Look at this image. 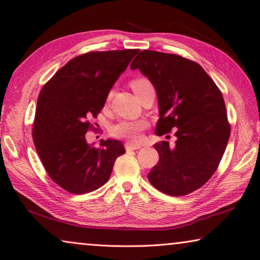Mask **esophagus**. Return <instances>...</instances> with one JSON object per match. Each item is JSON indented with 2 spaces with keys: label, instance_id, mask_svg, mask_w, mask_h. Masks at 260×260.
I'll return each mask as SVG.
<instances>
[{
  "label": "esophagus",
  "instance_id": "34e87169",
  "mask_svg": "<svg viewBox=\"0 0 260 260\" xmlns=\"http://www.w3.org/2000/svg\"><path fill=\"white\" fill-rule=\"evenodd\" d=\"M141 147H142V145L134 144V143H131V142H127L125 144L126 150H139V148H141Z\"/></svg>",
  "mask_w": 260,
  "mask_h": 260
}]
</instances>
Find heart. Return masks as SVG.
Returning a JSON list of instances; mask_svg holds the SVG:
<instances>
[{
    "instance_id": "1",
    "label": "heart",
    "mask_w": 260,
    "mask_h": 260,
    "mask_svg": "<svg viewBox=\"0 0 260 260\" xmlns=\"http://www.w3.org/2000/svg\"><path fill=\"white\" fill-rule=\"evenodd\" d=\"M148 86H151V82L145 78H136L131 81L132 89L136 95ZM145 127L146 123L144 120H121L115 124L110 132L113 136L118 137V139L136 142L141 139V133Z\"/></svg>"
}]
</instances>
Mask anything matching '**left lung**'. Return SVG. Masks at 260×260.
Segmentation results:
<instances>
[{
	"mask_svg": "<svg viewBox=\"0 0 260 260\" xmlns=\"http://www.w3.org/2000/svg\"><path fill=\"white\" fill-rule=\"evenodd\" d=\"M131 69H139L156 90L155 134L176 129L173 146L167 141L154 145L159 159L148 181L167 194H189L211 178L227 147L230 125L222 93L200 64L178 54L143 50Z\"/></svg>",
	"mask_w": 260,
	"mask_h": 260,
	"instance_id": "8db88e82",
	"label": "left lung"
}]
</instances>
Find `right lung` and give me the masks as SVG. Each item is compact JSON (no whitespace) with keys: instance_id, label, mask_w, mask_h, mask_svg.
Listing matches in <instances>:
<instances>
[{"instance_id":"add662e5","label":"right lung","mask_w":260,"mask_h":260,"mask_svg":"<svg viewBox=\"0 0 260 260\" xmlns=\"http://www.w3.org/2000/svg\"><path fill=\"white\" fill-rule=\"evenodd\" d=\"M137 49L92 51L71 59L43 86L38 98L33 142L52 181L75 194L97 190L112 174L116 158L125 153L117 140L88 144L89 119L103 109L115 81Z\"/></svg>"}]
</instances>
